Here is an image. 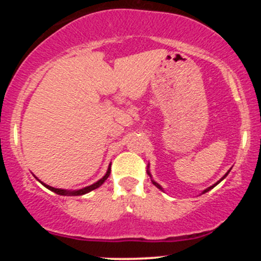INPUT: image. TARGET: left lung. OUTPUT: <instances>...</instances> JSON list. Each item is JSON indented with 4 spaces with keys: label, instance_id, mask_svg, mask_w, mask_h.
Returning <instances> with one entry per match:
<instances>
[{
    "label": "left lung",
    "instance_id": "obj_1",
    "mask_svg": "<svg viewBox=\"0 0 261 261\" xmlns=\"http://www.w3.org/2000/svg\"><path fill=\"white\" fill-rule=\"evenodd\" d=\"M228 173H229V170H228V172H227V174H228ZM227 174H226V175H224V176H223V178H222V179H221V180H223V179H224V178H226V176H227ZM148 175H149V176H151V174H149V172H148ZM221 180H220V181H221ZM152 181H153V180H152ZM220 181H217V182H216V184H215V185H212V187H210V188H207V189H206V190H205V191H203V194H205V193H207V191H208V190H211V189H212V188H215V187H216V185H217V184H218V182H220ZM153 184H154V185H155V187H157L158 189H161V190H162V187H161V185H160V184H157V182H155V181H153Z\"/></svg>",
    "mask_w": 261,
    "mask_h": 261
}]
</instances>
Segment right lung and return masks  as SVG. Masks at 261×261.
<instances>
[{"instance_id": "1", "label": "right lung", "mask_w": 261, "mask_h": 261, "mask_svg": "<svg viewBox=\"0 0 261 261\" xmlns=\"http://www.w3.org/2000/svg\"><path fill=\"white\" fill-rule=\"evenodd\" d=\"M109 175H110V166H109V168H108L107 174L104 175L103 178L100 179V180H98L97 182H94V184L89 185V187L83 188V189H81V190H76V191H67V190H62V189H55V188H53V187H49V185H46V184H43V185H44L45 188L49 189V190L54 191V193L59 194V195H65V196H66V195H70V196H79V195H85V194L89 193V191H92V190H94V189L99 188L100 185L103 184V182L107 180L108 176H109Z\"/></svg>"}]
</instances>
